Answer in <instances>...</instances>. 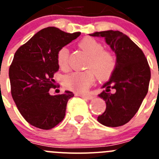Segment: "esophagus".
Here are the masks:
<instances>
[{
  "instance_id": "esophagus-1",
  "label": "esophagus",
  "mask_w": 159,
  "mask_h": 159,
  "mask_svg": "<svg viewBox=\"0 0 159 159\" xmlns=\"http://www.w3.org/2000/svg\"><path fill=\"white\" fill-rule=\"evenodd\" d=\"M79 96L81 97V98H83L87 99V100H91V99H93L94 98V96L90 94H79Z\"/></svg>"
}]
</instances>
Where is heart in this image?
I'll return each mask as SVG.
<instances>
[{
    "label": "heart",
    "mask_w": 159,
    "mask_h": 159,
    "mask_svg": "<svg viewBox=\"0 0 159 159\" xmlns=\"http://www.w3.org/2000/svg\"><path fill=\"white\" fill-rule=\"evenodd\" d=\"M79 46L89 56L86 68L89 70L83 72H74L64 78V84L69 89L84 93L93 85L95 75L99 79L110 78L115 69V57L112 53L105 50L102 44L93 38H85L79 42ZM69 49L61 47L57 53V61L60 68L66 70L69 63Z\"/></svg>",
    "instance_id": "heart-1"
}]
</instances>
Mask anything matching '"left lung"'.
<instances>
[{
  "label": "left lung",
  "mask_w": 159,
  "mask_h": 159,
  "mask_svg": "<svg viewBox=\"0 0 159 159\" xmlns=\"http://www.w3.org/2000/svg\"><path fill=\"white\" fill-rule=\"evenodd\" d=\"M92 37L104 38L115 53L116 66L99 98L106 102V109L98 121L101 124L117 127L125 125L138 112L148 92L150 70L142 49L120 31L95 32ZM110 89L115 92L111 93Z\"/></svg>",
  "instance_id": "8db88e82"
}]
</instances>
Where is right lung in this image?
Here are the masks:
<instances>
[{
  "label": "right lung",
  "instance_id": "obj_1",
  "mask_svg": "<svg viewBox=\"0 0 159 159\" xmlns=\"http://www.w3.org/2000/svg\"><path fill=\"white\" fill-rule=\"evenodd\" d=\"M80 34L47 27L15 53L9 71L11 93L20 114L35 127L52 129L66 115V105L74 93L66 90L62 94L50 95L49 91L55 86L53 74L59 69L57 51Z\"/></svg>",
  "mask_w": 159,
  "mask_h": 159
}]
</instances>
